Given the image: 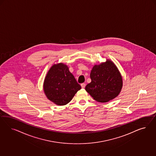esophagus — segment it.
<instances>
[{"instance_id":"1","label":"esophagus","mask_w":156,"mask_h":156,"mask_svg":"<svg viewBox=\"0 0 156 156\" xmlns=\"http://www.w3.org/2000/svg\"><path fill=\"white\" fill-rule=\"evenodd\" d=\"M80 85H81V87H82V88H83H83H85V86H86V84L84 83H82V84H81Z\"/></svg>"}]
</instances>
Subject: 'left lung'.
Returning <instances> with one entry per match:
<instances>
[{
	"instance_id": "8db88e82",
	"label": "left lung",
	"mask_w": 156,
	"mask_h": 156,
	"mask_svg": "<svg viewBox=\"0 0 156 156\" xmlns=\"http://www.w3.org/2000/svg\"><path fill=\"white\" fill-rule=\"evenodd\" d=\"M91 82L85 90L99 102H107L114 99L122 88V77L117 67L109 59L95 65L90 73Z\"/></svg>"
}]
</instances>
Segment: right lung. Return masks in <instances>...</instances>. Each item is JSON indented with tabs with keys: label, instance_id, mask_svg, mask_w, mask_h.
I'll list each match as a JSON object with an SVG mask.
<instances>
[{
	"label": "right lung",
	"instance_id": "obj_1",
	"mask_svg": "<svg viewBox=\"0 0 156 156\" xmlns=\"http://www.w3.org/2000/svg\"><path fill=\"white\" fill-rule=\"evenodd\" d=\"M43 87L47 98L59 106L70 102L81 89L69 67L63 63L54 64L50 67L44 78Z\"/></svg>",
	"mask_w": 156,
	"mask_h": 156
}]
</instances>
